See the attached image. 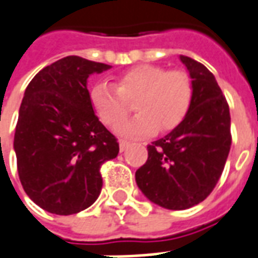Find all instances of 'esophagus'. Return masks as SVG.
<instances>
[{
  "mask_svg": "<svg viewBox=\"0 0 258 258\" xmlns=\"http://www.w3.org/2000/svg\"><path fill=\"white\" fill-rule=\"evenodd\" d=\"M118 147H120V151L123 152V151H125V149L130 147V142L124 141V140H120V142H118Z\"/></svg>",
  "mask_w": 258,
  "mask_h": 258,
  "instance_id": "1",
  "label": "esophagus"
}]
</instances>
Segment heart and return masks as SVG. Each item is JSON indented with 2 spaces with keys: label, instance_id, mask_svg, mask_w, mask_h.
I'll return each instance as SVG.
<instances>
[{
  "label": "heart",
  "instance_id": "b5f03b06",
  "mask_svg": "<svg viewBox=\"0 0 258 258\" xmlns=\"http://www.w3.org/2000/svg\"><path fill=\"white\" fill-rule=\"evenodd\" d=\"M136 99L139 113L117 124L114 131L124 137H144L176 128L187 116L192 99L188 74L158 66H137L120 74L116 86L98 82L89 92L92 107L107 125H114L128 112L127 101Z\"/></svg>",
  "mask_w": 258,
  "mask_h": 258
}]
</instances>
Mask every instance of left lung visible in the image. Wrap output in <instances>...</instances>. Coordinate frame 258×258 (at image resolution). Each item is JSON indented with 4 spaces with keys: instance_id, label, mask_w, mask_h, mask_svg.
I'll return each mask as SVG.
<instances>
[{
    "instance_id": "1",
    "label": "left lung",
    "mask_w": 258,
    "mask_h": 258,
    "mask_svg": "<svg viewBox=\"0 0 258 258\" xmlns=\"http://www.w3.org/2000/svg\"><path fill=\"white\" fill-rule=\"evenodd\" d=\"M192 84L184 120L148 145V159L135 172L142 194L166 210H187L208 197L230 151L229 106L210 70L180 55Z\"/></svg>"
}]
</instances>
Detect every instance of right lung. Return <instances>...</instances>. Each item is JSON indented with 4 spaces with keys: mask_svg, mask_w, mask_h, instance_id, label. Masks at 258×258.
I'll return each instance as SVG.
<instances>
[{
    "mask_svg": "<svg viewBox=\"0 0 258 258\" xmlns=\"http://www.w3.org/2000/svg\"><path fill=\"white\" fill-rule=\"evenodd\" d=\"M111 68L68 55L44 67L25 91L14 138L18 173L29 198L47 212L86 210L102 190L100 166L118 142L92 107L88 78Z\"/></svg>",
    "mask_w": 258,
    "mask_h": 258,
    "instance_id": "add662e5",
    "label": "right lung"
}]
</instances>
